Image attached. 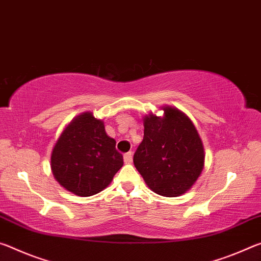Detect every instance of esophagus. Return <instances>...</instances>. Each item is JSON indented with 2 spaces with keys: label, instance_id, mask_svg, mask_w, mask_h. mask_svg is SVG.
I'll list each match as a JSON object with an SVG mask.
<instances>
[{
  "label": "esophagus",
  "instance_id": "34e87169",
  "mask_svg": "<svg viewBox=\"0 0 261 261\" xmlns=\"http://www.w3.org/2000/svg\"><path fill=\"white\" fill-rule=\"evenodd\" d=\"M123 161H125L126 164L132 163V161H133V153H132V151H128L123 155Z\"/></svg>",
  "mask_w": 261,
  "mask_h": 261
}]
</instances>
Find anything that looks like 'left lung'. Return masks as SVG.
<instances>
[{
  "label": "left lung",
  "mask_w": 261,
  "mask_h": 261,
  "mask_svg": "<svg viewBox=\"0 0 261 261\" xmlns=\"http://www.w3.org/2000/svg\"><path fill=\"white\" fill-rule=\"evenodd\" d=\"M163 110V118L151 114L144 119V136L133 161L149 189L163 196H178L201 173L204 151L190 119L177 109Z\"/></svg>",
  "instance_id": "left-lung-1"
}]
</instances>
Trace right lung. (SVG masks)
<instances>
[{
  "label": "right lung",
  "mask_w": 261,
  "mask_h": 261,
  "mask_svg": "<svg viewBox=\"0 0 261 261\" xmlns=\"http://www.w3.org/2000/svg\"><path fill=\"white\" fill-rule=\"evenodd\" d=\"M122 165L115 140L106 134L104 122L90 112L79 115L66 127L50 157L55 179L80 196L99 193Z\"/></svg>",
  "instance_id": "add662e5"
}]
</instances>
